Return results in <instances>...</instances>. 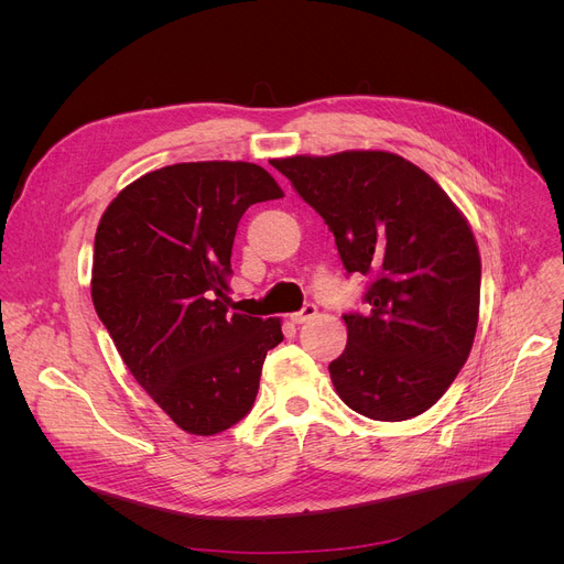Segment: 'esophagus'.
Listing matches in <instances>:
<instances>
[{
	"label": "esophagus",
	"instance_id": "obj_1",
	"mask_svg": "<svg viewBox=\"0 0 564 564\" xmlns=\"http://www.w3.org/2000/svg\"><path fill=\"white\" fill-rule=\"evenodd\" d=\"M315 315H317V306H315V304H306L300 313H292V315H290V319H292L294 324H304V322L313 319Z\"/></svg>",
	"mask_w": 564,
	"mask_h": 564
}]
</instances>
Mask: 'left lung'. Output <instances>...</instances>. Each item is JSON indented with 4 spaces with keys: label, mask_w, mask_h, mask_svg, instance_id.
Returning <instances> with one entry per match:
<instances>
[{
    "label": "left lung",
    "mask_w": 564,
    "mask_h": 564,
    "mask_svg": "<svg viewBox=\"0 0 564 564\" xmlns=\"http://www.w3.org/2000/svg\"><path fill=\"white\" fill-rule=\"evenodd\" d=\"M274 166L336 237L345 270L372 279L366 315H345L329 364L340 400L372 421L421 416L476 340L480 251L434 177L387 151L292 155Z\"/></svg>",
    "instance_id": "left-lung-1"
}]
</instances>
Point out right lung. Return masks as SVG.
Here are the masks:
<instances>
[{"label": "right lung", "mask_w": 564, "mask_h": 564, "mask_svg": "<svg viewBox=\"0 0 564 564\" xmlns=\"http://www.w3.org/2000/svg\"><path fill=\"white\" fill-rule=\"evenodd\" d=\"M283 189L251 162H183L130 183L96 230L91 300L139 387L187 434L253 406L279 317L228 313L230 251L247 207Z\"/></svg>", "instance_id": "right-lung-1"}]
</instances>
